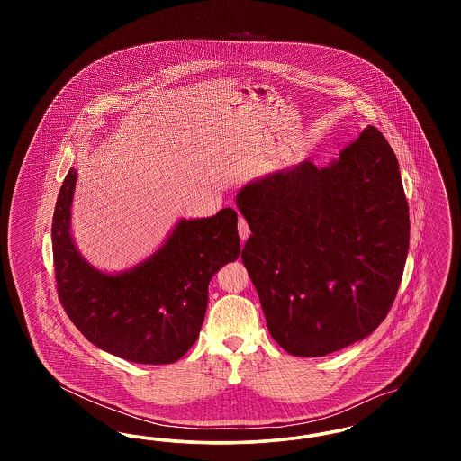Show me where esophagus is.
Returning <instances> with one entry per match:
<instances>
[{"mask_svg":"<svg viewBox=\"0 0 461 461\" xmlns=\"http://www.w3.org/2000/svg\"><path fill=\"white\" fill-rule=\"evenodd\" d=\"M239 235H240V240L245 241L249 237H250V230H249V224H247V221L240 218L239 220Z\"/></svg>","mask_w":461,"mask_h":461,"instance_id":"1","label":"esophagus"}]
</instances>
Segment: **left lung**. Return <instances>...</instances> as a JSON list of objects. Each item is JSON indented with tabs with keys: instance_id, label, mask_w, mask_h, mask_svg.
Segmentation results:
<instances>
[{
	"instance_id": "1",
	"label": "left lung",
	"mask_w": 461,
	"mask_h": 461,
	"mask_svg": "<svg viewBox=\"0 0 461 461\" xmlns=\"http://www.w3.org/2000/svg\"><path fill=\"white\" fill-rule=\"evenodd\" d=\"M252 235L241 261L271 337L320 357L366 339L387 316L410 247L399 162L366 126L339 158L258 177L237 194Z\"/></svg>"
}]
</instances>
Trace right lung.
<instances>
[{
	"mask_svg": "<svg viewBox=\"0 0 461 461\" xmlns=\"http://www.w3.org/2000/svg\"><path fill=\"white\" fill-rule=\"evenodd\" d=\"M77 171L67 173L57 198L51 241L59 297L70 321L102 351L140 365H169L188 351L203 323L209 282L240 256L237 212L175 222L141 263L102 271L72 235Z\"/></svg>",
	"mask_w": 461,
	"mask_h": 461,
	"instance_id": "add662e5",
	"label": "right lung"
}]
</instances>
